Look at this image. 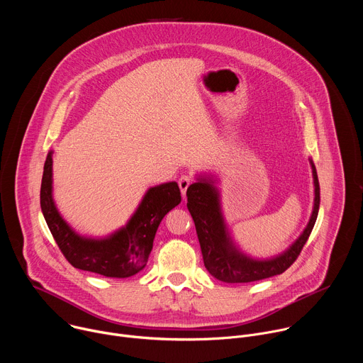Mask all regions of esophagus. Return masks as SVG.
Returning <instances> with one entry per match:
<instances>
[{"label": "esophagus", "instance_id": "1", "mask_svg": "<svg viewBox=\"0 0 363 363\" xmlns=\"http://www.w3.org/2000/svg\"><path fill=\"white\" fill-rule=\"evenodd\" d=\"M192 184V178L189 175H182L179 179H178V185H179V189L182 192V195L186 194V189L189 188V185Z\"/></svg>", "mask_w": 363, "mask_h": 363}]
</instances>
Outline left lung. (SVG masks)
<instances>
[{"instance_id":"1","label":"left lung","mask_w":363,"mask_h":363,"mask_svg":"<svg viewBox=\"0 0 363 363\" xmlns=\"http://www.w3.org/2000/svg\"><path fill=\"white\" fill-rule=\"evenodd\" d=\"M315 184V203L312 217L301 235L277 257L255 260L242 254L233 242L220 203L218 189L213 179L199 178L186 189V206L195 223L203 266L213 277L224 283H250L284 273L298 257L303 245L312 233L320 205V186L313 161H310Z\"/></svg>"}]
</instances>
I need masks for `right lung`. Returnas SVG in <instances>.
Here are the masks:
<instances>
[{
  "instance_id": "obj_1",
  "label": "right lung",
  "mask_w": 363,
  "mask_h": 363,
  "mask_svg": "<svg viewBox=\"0 0 363 363\" xmlns=\"http://www.w3.org/2000/svg\"><path fill=\"white\" fill-rule=\"evenodd\" d=\"M181 202L177 182L152 186L128 224L106 238H87L73 231L53 201V152H48L41 179L40 205L44 220L66 260L76 269L105 277L126 279L147 263L162 218Z\"/></svg>"
}]
</instances>
